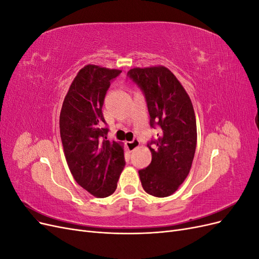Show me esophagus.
Returning <instances> with one entry per match:
<instances>
[{
  "mask_svg": "<svg viewBox=\"0 0 259 259\" xmlns=\"http://www.w3.org/2000/svg\"><path fill=\"white\" fill-rule=\"evenodd\" d=\"M139 145H140V143H139V140L137 138H134L132 140V142L126 143V147H127L130 151H134L135 149H137L139 147Z\"/></svg>",
  "mask_w": 259,
  "mask_h": 259,
  "instance_id": "obj_1",
  "label": "esophagus"
}]
</instances>
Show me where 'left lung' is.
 <instances>
[{
  "mask_svg": "<svg viewBox=\"0 0 259 259\" xmlns=\"http://www.w3.org/2000/svg\"><path fill=\"white\" fill-rule=\"evenodd\" d=\"M127 77L144 94L150 126L160 128L158 138L148 144L152 160L138 170L140 182L147 193L165 198L184 183L192 165L197 147L193 106L183 85L165 67L134 68Z\"/></svg>",
  "mask_w": 259,
  "mask_h": 259,
  "instance_id": "obj_1",
  "label": "left lung"
}]
</instances>
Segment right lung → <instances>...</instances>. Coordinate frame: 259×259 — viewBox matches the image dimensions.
Listing matches in <instances>:
<instances>
[{"mask_svg":"<svg viewBox=\"0 0 259 259\" xmlns=\"http://www.w3.org/2000/svg\"><path fill=\"white\" fill-rule=\"evenodd\" d=\"M122 71L88 65L76 74L61 107L59 127L70 171L86 191L106 198L116 189L125 166L120 144L107 139L104 100Z\"/></svg>","mask_w":259,"mask_h":259,"instance_id":"1","label":"right lung"}]
</instances>
